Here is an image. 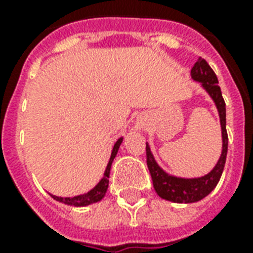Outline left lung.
<instances>
[{
  "mask_svg": "<svg viewBox=\"0 0 253 253\" xmlns=\"http://www.w3.org/2000/svg\"><path fill=\"white\" fill-rule=\"evenodd\" d=\"M190 75L193 80L202 84V87L208 91L212 101L215 102V106L219 113L220 127H222V154L216 166L208 174L197 177V178H181V177L170 176L158 166L148 143H146L147 166L150 169L155 190L163 200L172 201L177 204H192V202L201 201L208 194H210L222 176L224 164H226V156H227L228 136L227 130H226V103H224L222 91L218 85L216 75L211 67L208 64V61L202 57L196 61V64L190 71Z\"/></svg>",
  "mask_w": 253,
  "mask_h": 253,
  "instance_id": "obj_1",
  "label": "left lung"
}]
</instances>
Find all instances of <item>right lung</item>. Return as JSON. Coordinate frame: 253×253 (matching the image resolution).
Here are the masks:
<instances>
[{
	"label": "right lung",
	"mask_w": 253,
	"mask_h": 253,
	"mask_svg": "<svg viewBox=\"0 0 253 253\" xmlns=\"http://www.w3.org/2000/svg\"><path fill=\"white\" fill-rule=\"evenodd\" d=\"M123 138H119L117 142H115L114 147H113V151H111V156L110 160L107 163V167L105 169V173H103V177L101 178L98 184L95 185L94 188L89 190L85 194H81V196H76V197H57L51 194L53 200L59 201V202H63L65 205H69V206H87V205L95 204V202H98L105 197L107 190V186H109V176H110V168H111V163L114 160V158L117 156V152L119 150V146H121V143H122Z\"/></svg>",
	"instance_id": "right-lung-1"
}]
</instances>
